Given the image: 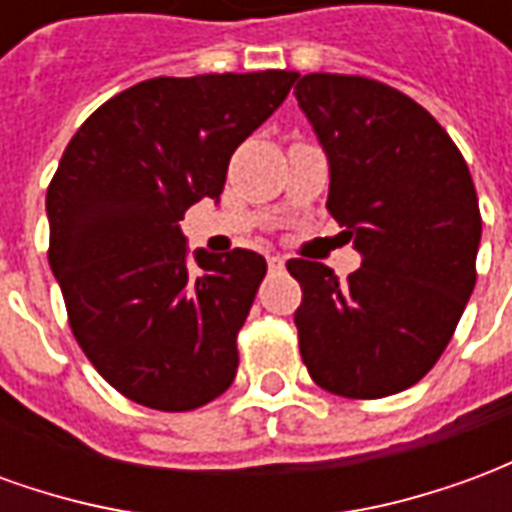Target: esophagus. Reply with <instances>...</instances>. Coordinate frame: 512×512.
<instances>
[{
    "label": "esophagus",
    "instance_id": "34e87169",
    "mask_svg": "<svg viewBox=\"0 0 512 512\" xmlns=\"http://www.w3.org/2000/svg\"><path fill=\"white\" fill-rule=\"evenodd\" d=\"M268 268H271V271H279V268H285V257L271 255V257H268Z\"/></svg>",
    "mask_w": 512,
    "mask_h": 512
}]
</instances>
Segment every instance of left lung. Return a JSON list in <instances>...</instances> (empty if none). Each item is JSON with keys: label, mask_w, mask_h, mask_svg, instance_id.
I'll return each instance as SVG.
<instances>
[{"label": "left lung", "mask_w": 512, "mask_h": 512, "mask_svg": "<svg viewBox=\"0 0 512 512\" xmlns=\"http://www.w3.org/2000/svg\"><path fill=\"white\" fill-rule=\"evenodd\" d=\"M296 101L329 156L326 208L362 252L345 282L288 260L301 359L332 395H395L439 362L477 282L472 175L436 117L389 84L307 73Z\"/></svg>", "instance_id": "8db88e82"}]
</instances>
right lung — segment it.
<instances>
[{
  "instance_id": "right-lung-1",
  "label": "right lung",
  "mask_w": 512,
  "mask_h": 512,
  "mask_svg": "<svg viewBox=\"0 0 512 512\" xmlns=\"http://www.w3.org/2000/svg\"><path fill=\"white\" fill-rule=\"evenodd\" d=\"M296 71L158 76L87 117L46 194L49 266L84 356L139 406L191 411L233 384L235 337L266 260L186 263L180 219L219 200L235 147L274 115Z\"/></svg>"
}]
</instances>
